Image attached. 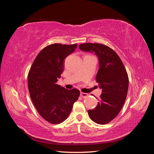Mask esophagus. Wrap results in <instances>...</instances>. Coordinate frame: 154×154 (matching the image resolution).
<instances>
[{
	"label": "esophagus",
	"mask_w": 154,
	"mask_h": 154,
	"mask_svg": "<svg viewBox=\"0 0 154 154\" xmlns=\"http://www.w3.org/2000/svg\"><path fill=\"white\" fill-rule=\"evenodd\" d=\"M80 95L83 97V98H85V97H87L88 96V94H87V93H85V92H80Z\"/></svg>",
	"instance_id": "esophagus-1"
}]
</instances>
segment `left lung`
<instances>
[{
    "label": "left lung",
    "instance_id": "8db88e82",
    "mask_svg": "<svg viewBox=\"0 0 154 154\" xmlns=\"http://www.w3.org/2000/svg\"><path fill=\"white\" fill-rule=\"evenodd\" d=\"M83 51L94 52L99 59L100 68L96 80L101 88L100 100L88 114L93 122L105 125L118 115L125 103L128 88L126 69L115 51L101 44L86 43L79 45Z\"/></svg>",
    "mask_w": 154,
    "mask_h": 154
}]
</instances>
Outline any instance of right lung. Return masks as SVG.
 Returning <instances> with one entry per match:
<instances>
[{"label":"right lung","mask_w":154,"mask_h":154,"mask_svg":"<svg viewBox=\"0 0 154 154\" xmlns=\"http://www.w3.org/2000/svg\"><path fill=\"white\" fill-rule=\"evenodd\" d=\"M77 44H54L46 46L36 56L27 76L31 99L39 114L52 124H59L71 113L80 96L76 88L66 89L57 84L63 71L64 60Z\"/></svg>","instance_id":"right-lung-1"}]
</instances>
